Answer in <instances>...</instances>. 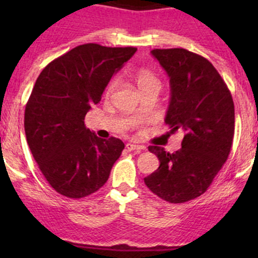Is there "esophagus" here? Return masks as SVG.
I'll use <instances>...</instances> for the list:
<instances>
[{
	"mask_svg": "<svg viewBox=\"0 0 258 258\" xmlns=\"http://www.w3.org/2000/svg\"><path fill=\"white\" fill-rule=\"evenodd\" d=\"M126 148L130 151V152H141V151L145 150V147H142V146L140 145H134V144H127L126 145Z\"/></svg>",
	"mask_w": 258,
	"mask_h": 258,
	"instance_id": "esophagus-1",
	"label": "esophagus"
}]
</instances>
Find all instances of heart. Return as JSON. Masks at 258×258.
I'll use <instances>...</instances> for the list:
<instances>
[{
	"instance_id": "b5f03b06",
	"label": "heart",
	"mask_w": 258,
	"mask_h": 258,
	"mask_svg": "<svg viewBox=\"0 0 258 258\" xmlns=\"http://www.w3.org/2000/svg\"><path fill=\"white\" fill-rule=\"evenodd\" d=\"M135 80H136L137 85H139L140 90L144 91L146 88L152 87V86H160V80L157 79L155 74L150 70H139V71L135 74ZM118 87V80H113L112 82L108 85L107 91H106V95L111 96L114 91Z\"/></svg>"
}]
</instances>
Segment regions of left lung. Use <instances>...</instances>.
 Segmentation results:
<instances>
[{"mask_svg": "<svg viewBox=\"0 0 258 258\" xmlns=\"http://www.w3.org/2000/svg\"><path fill=\"white\" fill-rule=\"evenodd\" d=\"M170 76L171 101L165 122L183 132L175 153L150 146L160 167L145 183L160 199L183 204L207 191L227 161L235 135V106L227 85L207 58L184 48H155Z\"/></svg>", "mask_w": 258, "mask_h": 258, "instance_id": "1", "label": "left lung"}]
</instances>
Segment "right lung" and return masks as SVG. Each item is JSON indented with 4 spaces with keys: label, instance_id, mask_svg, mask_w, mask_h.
Instances as JSON below:
<instances>
[{
    "label": "right lung",
    "instance_id": "right-lung-1",
    "mask_svg": "<svg viewBox=\"0 0 258 258\" xmlns=\"http://www.w3.org/2000/svg\"><path fill=\"white\" fill-rule=\"evenodd\" d=\"M136 51L85 43L49 62L36 80L26 103V139L42 175L62 196L95 194L121 156L123 142L96 136L85 116Z\"/></svg>",
    "mask_w": 258,
    "mask_h": 258
}]
</instances>
